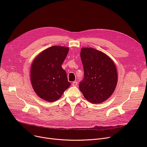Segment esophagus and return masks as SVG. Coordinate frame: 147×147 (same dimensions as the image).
<instances>
[{"label": "esophagus", "mask_w": 147, "mask_h": 147, "mask_svg": "<svg viewBox=\"0 0 147 147\" xmlns=\"http://www.w3.org/2000/svg\"><path fill=\"white\" fill-rule=\"evenodd\" d=\"M77 81H74L73 83H72V86H74V87H76L77 86Z\"/></svg>", "instance_id": "esophagus-1"}]
</instances>
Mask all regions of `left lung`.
I'll return each mask as SVG.
<instances>
[{
  "mask_svg": "<svg viewBox=\"0 0 147 147\" xmlns=\"http://www.w3.org/2000/svg\"><path fill=\"white\" fill-rule=\"evenodd\" d=\"M84 77L79 84L84 96L92 103L105 101L113 93L117 73L113 61L94 48H83L80 52Z\"/></svg>",
  "mask_w": 147,
  "mask_h": 147,
  "instance_id": "left-lung-1",
  "label": "left lung"
}]
</instances>
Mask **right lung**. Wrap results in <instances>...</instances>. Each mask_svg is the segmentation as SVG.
I'll list each match as a JSON object with an SVG mask.
<instances>
[{
	"instance_id": "obj_1",
	"label": "right lung",
	"mask_w": 147,
	"mask_h": 147,
	"mask_svg": "<svg viewBox=\"0 0 147 147\" xmlns=\"http://www.w3.org/2000/svg\"><path fill=\"white\" fill-rule=\"evenodd\" d=\"M69 51L67 47H51L40 52L32 61L31 82L41 99L56 101L70 86L66 72L61 67Z\"/></svg>"
}]
</instances>
